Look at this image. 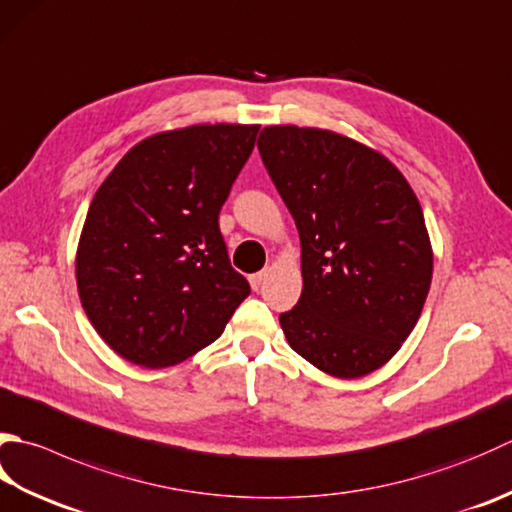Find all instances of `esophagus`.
<instances>
[{"label":"esophagus","instance_id":"obj_1","mask_svg":"<svg viewBox=\"0 0 512 512\" xmlns=\"http://www.w3.org/2000/svg\"><path fill=\"white\" fill-rule=\"evenodd\" d=\"M266 279H268V270H262V273L250 275V277H248V282H250V286H253V290H259V288L264 286Z\"/></svg>","mask_w":512,"mask_h":512}]
</instances>
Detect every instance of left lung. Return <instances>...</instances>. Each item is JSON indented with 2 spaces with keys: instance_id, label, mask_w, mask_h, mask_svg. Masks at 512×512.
<instances>
[{
  "instance_id": "left-lung-1",
  "label": "left lung",
  "mask_w": 512,
  "mask_h": 512,
  "mask_svg": "<svg viewBox=\"0 0 512 512\" xmlns=\"http://www.w3.org/2000/svg\"><path fill=\"white\" fill-rule=\"evenodd\" d=\"M257 148L302 242V297L279 315L290 348L330 377L373 373L413 333L433 279L415 190L335 130L266 126Z\"/></svg>"
}]
</instances>
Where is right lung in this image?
<instances>
[{
    "label": "right lung",
    "instance_id": "add662e5",
    "mask_svg": "<svg viewBox=\"0 0 512 512\" xmlns=\"http://www.w3.org/2000/svg\"><path fill=\"white\" fill-rule=\"evenodd\" d=\"M257 124H195L135 144L90 202L77 293L97 335L144 368L184 362L250 295L219 233Z\"/></svg>",
    "mask_w": 512,
    "mask_h": 512
}]
</instances>
